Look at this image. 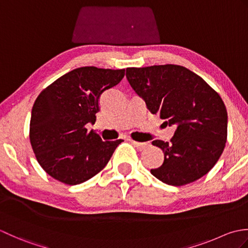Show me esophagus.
I'll use <instances>...</instances> for the list:
<instances>
[{"label":"esophagus","mask_w":248,"mask_h":248,"mask_svg":"<svg viewBox=\"0 0 248 248\" xmlns=\"http://www.w3.org/2000/svg\"><path fill=\"white\" fill-rule=\"evenodd\" d=\"M131 143H132L135 147H138V148H140V149H144L146 148L147 146H148V144L147 143H140V141H136V140H129Z\"/></svg>","instance_id":"esophagus-1"}]
</instances>
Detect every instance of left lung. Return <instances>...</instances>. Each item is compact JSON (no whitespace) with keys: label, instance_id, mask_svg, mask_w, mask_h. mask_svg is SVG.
<instances>
[{"label":"left lung","instance_id":"left-lung-1","mask_svg":"<svg viewBox=\"0 0 248 248\" xmlns=\"http://www.w3.org/2000/svg\"><path fill=\"white\" fill-rule=\"evenodd\" d=\"M125 77L150 112L177 128L170 141H152L164 152V162L152 175L173 186L207 175L227 141V109L219 94L179 65L131 67Z\"/></svg>","mask_w":248,"mask_h":248}]
</instances>
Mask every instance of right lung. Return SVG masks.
Masks as SVG:
<instances>
[{
    "label": "right lung",
    "mask_w": 248,
    "mask_h": 248,
    "mask_svg": "<svg viewBox=\"0 0 248 248\" xmlns=\"http://www.w3.org/2000/svg\"><path fill=\"white\" fill-rule=\"evenodd\" d=\"M124 69L86 66L73 69L46 87L35 100L30 141L39 165L52 178L76 186L96 176L121 141H103L94 124L101 93L123 80Z\"/></svg>",
    "instance_id": "1"
}]
</instances>
